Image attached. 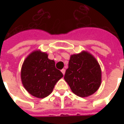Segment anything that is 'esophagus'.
I'll return each instance as SVG.
<instances>
[{"instance_id": "1", "label": "esophagus", "mask_w": 124, "mask_h": 124, "mask_svg": "<svg viewBox=\"0 0 124 124\" xmlns=\"http://www.w3.org/2000/svg\"><path fill=\"white\" fill-rule=\"evenodd\" d=\"M61 72H62V73L63 74V75H64L65 72H66V70H65V69H62V70H61Z\"/></svg>"}]
</instances>
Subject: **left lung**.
I'll use <instances>...</instances> for the list:
<instances>
[{"instance_id": "1", "label": "left lung", "mask_w": 124, "mask_h": 124, "mask_svg": "<svg viewBox=\"0 0 124 124\" xmlns=\"http://www.w3.org/2000/svg\"><path fill=\"white\" fill-rule=\"evenodd\" d=\"M64 80L74 93L88 97L96 92L101 82V70L97 60L86 51L70 56Z\"/></svg>"}]
</instances>
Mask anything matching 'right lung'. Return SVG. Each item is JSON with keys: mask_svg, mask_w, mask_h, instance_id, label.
Instances as JSON below:
<instances>
[{"mask_svg": "<svg viewBox=\"0 0 124 124\" xmlns=\"http://www.w3.org/2000/svg\"><path fill=\"white\" fill-rule=\"evenodd\" d=\"M48 54L34 50L23 62L20 77L23 86L28 93L38 98H44L53 91L55 84L63 77L56 68L55 62L48 58Z\"/></svg>", "mask_w": 124, "mask_h": 124, "instance_id": "obj_1", "label": "right lung"}]
</instances>
